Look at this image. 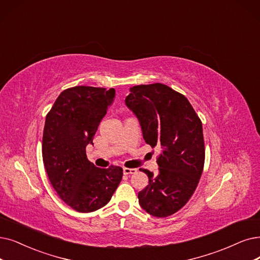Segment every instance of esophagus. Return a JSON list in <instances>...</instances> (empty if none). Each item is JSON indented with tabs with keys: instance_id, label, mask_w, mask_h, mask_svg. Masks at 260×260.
I'll use <instances>...</instances> for the list:
<instances>
[{
	"instance_id": "esophagus-1",
	"label": "esophagus",
	"mask_w": 260,
	"mask_h": 260,
	"mask_svg": "<svg viewBox=\"0 0 260 260\" xmlns=\"http://www.w3.org/2000/svg\"><path fill=\"white\" fill-rule=\"evenodd\" d=\"M122 172H123L124 175H131V174H136L137 170L136 169H127V168H124Z\"/></svg>"
}]
</instances>
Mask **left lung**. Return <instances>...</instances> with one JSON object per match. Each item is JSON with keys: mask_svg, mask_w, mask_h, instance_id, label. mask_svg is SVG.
<instances>
[{"mask_svg": "<svg viewBox=\"0 0 260 260\" xmlns=\"http://www.w3.org/2000/svg\"><path fill=\"white\" fill-rule=\"evenodd\" d=\"M124 103L137 116L145 142L162 149L158 175L142 170L149 184L139 193V203L150 215H172L188 203L203 173L202 121L188 99L161 83L131 87Z\"/></svg>", "mask_w": 260, "mask_h": 260, "instance_id": "left-lung-1", "label": "left lung"}]
</instances>
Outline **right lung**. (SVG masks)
Segmentation results:
<instances>
[{
	"label": "right lung",
	"mask_w": 260,
	"mask_h": 260,
	"mask_svg": "<svg viewBox=\"0 0 260 260\" xmlns=\"http://www.w3.org/2000/svg\"><path fill=\"white\" fill-rule=\"evenodd\" d=\"M115 89L76 86L60 92L48 113L43 137V160L58 196L78 212L106 206L122 178V169H100L88 161L86 146L94 136Z\"/></svg>",
	"instance_id": "1"
}]
</instances>
